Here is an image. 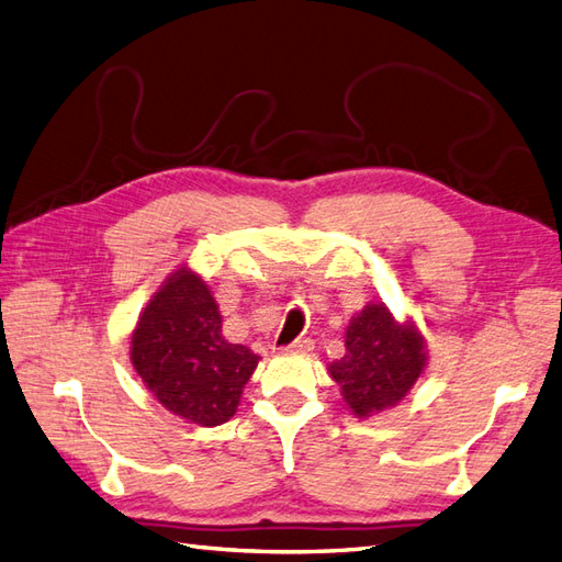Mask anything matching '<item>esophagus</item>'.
<instances>
[{
  "mask_svg": "<svg viewBox=\"0 0 562 562\" xmlns=\"http://www.w3.org/2000/svg\"><path fill=\"white\" fill-rule=\"evenodd\" d=\"M283 350L285 352H312L314 350V340L312 338H295L293 342H288Z\"/></svg>",
  "mask_w": 562,
  "mask_h": 562,
  "instance_id": "34e87169",
  "label": "esophagus"
}]
</instances>
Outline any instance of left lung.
<instances>
[{
    "mask_svg": "<svg viewBox=\"0 0 562 562\" xmlns=\"http://www.w3.org/2000/svg\"><path fill=\"white\" fill-rule=\"evenodd\" d=\"M345 347V357L330 363V375L357 416L397 404L426 367L423 338L414 326L394 324L385 305H369L352 318Z\"/></svg>",
    "mask_w": 562,
    "mask_h": 562,
    "instance_id": "obj_1",
    "label": "left lung"
}]
</instances>
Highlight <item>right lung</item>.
<instances>
[{
  "mask_svg": "<svg viewBox=\"0 0 562 562\" xmlns=\"http://www.w3.org/2000/svg\"><path fill=\"white\" fill-rule=\"evenodd\" d=\"M250 347L226 342L207 285L187 269L148 302L132 333V363L168 412L212 428L234 414L257 367Z\"/></svg>",
  "mask_w": 562,
  "mask_h": 562,
  "instance_id": "1",
  "label": "right lung"
}]
</instances>
